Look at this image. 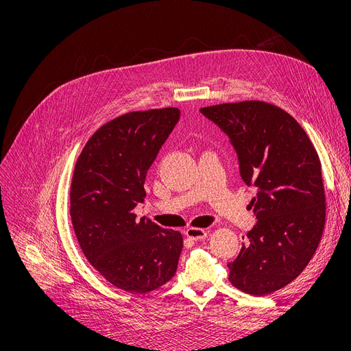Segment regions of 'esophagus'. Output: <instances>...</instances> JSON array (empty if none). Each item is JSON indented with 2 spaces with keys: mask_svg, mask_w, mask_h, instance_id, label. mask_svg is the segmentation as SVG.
I'll return each instance as SVG.
<instances>
[{
  "mask_svg": "<svg viewBox=\"0 0 351 351\" xmlns=\"http://www.w3.org/2000/svg\"><path fill=\"white\" fill-rule=\"evenodd\" d=\"M184 235L187 238H190V239H193V241H202V239H204L207 237V232L204 230H202V228H193L192 227V228H187L184 231Z\"/></svg>",
  "mask_w": 351,
  "mask_h": 351,
  "instance_id": "obj_1",
  "label": "esophagus"
}]
</instances>
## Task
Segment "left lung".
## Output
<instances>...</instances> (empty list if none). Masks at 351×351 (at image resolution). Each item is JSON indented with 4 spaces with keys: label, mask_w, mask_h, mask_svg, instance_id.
<instances>
[{
    "label": "left lung",
    "mask_w": 351,
    "mask_h": 351,
    "mask_svg": "<svg viewBox=\"0 0 351 351\" xmlns=\"http://www.w3.org/2000/svg\"><path fill=\"white\" fill-rule=\"evenodd\" d=\"M238 154L242 180L256 186L249 203L258 222L228 280L250 295H269L295 280L319 246L326 218L321 159L300 123L263 101L202 108Z\"/></svg>",
    "instance_id": "obj_1"
}]
</instances>
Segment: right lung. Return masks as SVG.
<instances>
[{
	"label": "right lung",
	"instance_id": "1",
	"mask_svg": "<svg viewBox=\"0 0 351 351\" xmlns=\"http://www.w3.org/2000/svg\"><path fill=\"white\" fill-rule=\"evenodd\" d=\"M178 108L121 114L95 132L73 173L70 214L82 253L117 289L145 294L176 273L183 238L136 218L145 175L179 121Z\"/></svg>",
	"mask_w": 351,
	"mask_h": 351
}]
</instances>
